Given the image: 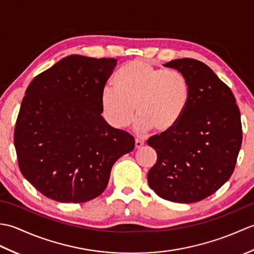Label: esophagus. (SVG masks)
<instances>
[{
  "instance_id": "1",
  "label": "esophagus",
  "mask_w": 254,
  "mask_h": 254,
  "mask_svg": "<svg viewBox=\"0 0 254 254\" xmlns=\"http://www.w3.org/2000/svg\"><path fill=\"white\" fill-rule=\"evenodd\" d=\"M144 144H145V142L144 141H142V139H138V138H136L135 139V148H141V147H143L144 146Z\"/></svg>"
}]
</instances>
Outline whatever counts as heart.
Masks as SVG:
<instances>
[{"label": "heart", "mask_w": 254, "mask_h": 254, "mask_svg": "<svg viewBox=\"0 0 254 254\" xmlns=\"http://www.w3.org/2000/svg\"><path fill=\"white\" fill-rule=\"evenodd\" d=\"M115 88L101 93V112L105 120L117 130L131 126L135 116L136 128L142 133L164 134L174 130L190 99V84L185 74L175 69L154 66L133 60L119 69Z\"/></svg>", "instance_id": "obj_1"}]
</instances>
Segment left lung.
<instances>
[{"label": "left lung", "instance_id": "left-lung-1", "mask_svg": "<svg viewBox=\"0 0 254 254\" xmlns=\"http://www.w3.org/2000/svg\"><path fill=\"white\" fill-rule=\"evenodd\" d=\"M164 66L186 75L190 99L174 130L148 138L157 153L148 186L171 202H198L233 175L242 142L240 111L233 91L206 64L183 58Z\"/></svg>", "mask_w": 254, "mask_h": 254}]
</instances>
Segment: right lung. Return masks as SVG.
<instances>
[{
  "mask_svg": "<svg viewBox=\"0 0 254 254\" xmlns=\"http://www.w3.org/2000/svg\"><path fill=\"white\" fill-rule=\"evenodd\" d=\"M116 59L68 56L31 80L14 131L20 172L45 196L83 203L105 191L134 137L101 116Z\"/></svg>",
  "mask_w": 254,
  "mask_h": 254,
  "instance_id": "obj_1",
  "label": "right lung"
}]
</instances>
